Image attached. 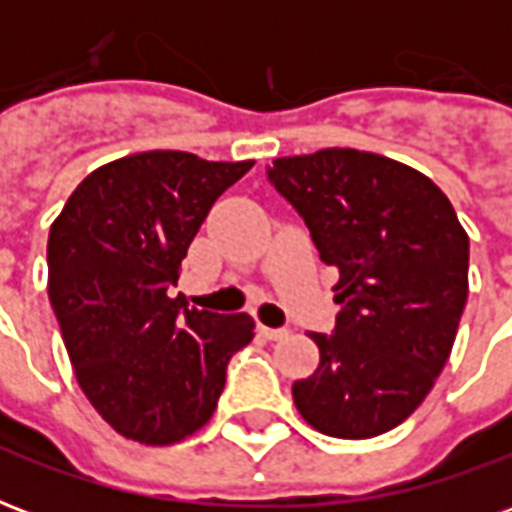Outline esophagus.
I'll list each match as a JSON object with an SVG mask.
<instances>
[{
	"mask_svg": "<svg viewBox=\"0 0 512 512\" xmlns=\"http://www.w3.org/2000/svg\"><path fill=\"white\" fill-rule=\"evenodd\" d=\"M260 334L266 337V340H282L288 329H271V326H260Z\"/></svg>",
	"mask_w": 512,
	"mask_h": 512,
	"instance_id": "esophagus-1",
	"label": "esophagus"
}]
</instances>
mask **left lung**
Segmentation results:
<instances>
[{"label":"left lung","mask_w":512,"mask_h":512,"mask_svg":"<svg viewBox=\"0 0 512 512\" xmlns=\"http://www.w3.org/2000/svg\"><path fill=\"white\" fill-rule=\"evenodd\" d=\"M268 180L340 274L337 326L332 337L310 334L321 365L293 384V403L326 436H381L414 414L450 359L469 296V235L428 175L378 153L277 158Z\"/></svg>","instance_id":"1"}]
</instances>
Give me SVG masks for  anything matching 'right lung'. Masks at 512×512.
Here are the masks:
<instances>
[{"label": "right lung", "instance_id": "add662e5", "mask_svg": "<svg viewBox=\"0 0 512 512\" xmlns=\"http://www.w3.org/2000/svg\"><path fill=\"white\" fill-rule=\"evenodd\" d=\"M252 161L183 150L117 158L76 186L49 233V299L87 400L147 447L183 441L213 417L227 362L255 321L172 299L180 263L224 189Z\"/></svg>", "mask_w": 512, "mask_h": 512}]
</instances>
